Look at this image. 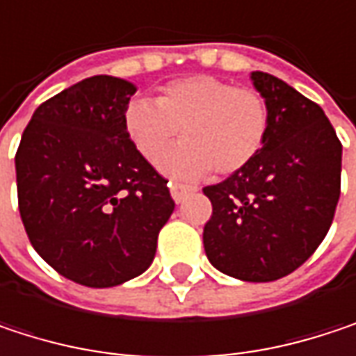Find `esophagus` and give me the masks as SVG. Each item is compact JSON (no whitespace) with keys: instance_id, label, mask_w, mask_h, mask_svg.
Segmentation results:
<instances>
[{"instance_id":"esophagus-1","label":"esophagus","mask_w":356,"mask_h":356,"mask_svg":"<svg viewBox=\"0 0 356 356\" xmlns=\"http://www.w3.org/2000/svg\"><path fill=\"white\" fill-rule=\"evenodd\" d=\"M195 191V187L193 185H185V183H177V181H173L171 183V195H173V200L175 202H183L189 193H193Z\"/></svg>"}]
</instances>
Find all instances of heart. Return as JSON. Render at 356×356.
Instances as JSON below:
<instances>
[{
    "mask_svg": "<svg viewBox=\"0 0 356 356\" xmlns=\"http://www.w3.org/2000/svg\"><path fill=\"white\" fill-rule=\"evenodd\" d=\"M268 101L253 88L214 76H187L163 86L154 105L134 99L123 108V129L134 150L156 163L179 129L184 144L161 167L175 177H202L214 169L231 175L261 152L270 134Z\"/></svg>",
    "mask_w": 356,
    "mask_h": 356,
    "instance_id": "1",
    "label": "heart"
}]
</instances>
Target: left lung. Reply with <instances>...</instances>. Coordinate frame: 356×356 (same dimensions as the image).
I'll return each instance as SVG.
<instances>
[{
    "mask_svg": "<svg viewBox=\"0 0 356 356\" xmlns=\"http://www.w3.org/2000/svg\"><path fill=\"white\" fill-rule=\"evenodd\" d=\"M251 80L268 101L270 134L245 169L204 187L212 202L204 249L216 270L270 282L303 266L327 235L342 144L318 103L270 74Z\"/></svg>",
    "mask_w": 356,
    "mask_h": 356,
    "instance_id": "1",
    "label": "left lung"
}]
</instances>
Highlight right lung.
<instances>
[{
    "mask_svg": "<svg viewBox=\"0 0 356 356\" xmlns=\"http://www.w3.org/2000/svg\"><path fill=\"white\" fill-rule=\"evenodd\" d=\"M136 86L92 76L36 108L16 152L18 208L36 253L92 289L140 276L175 210L163 177L129 144Z\"/></svg>",
    "mask_w": 356,
    "mask_h": 356,
    "instance_id": "obj_1",
    "label": "right lung"
}]
</instances>
